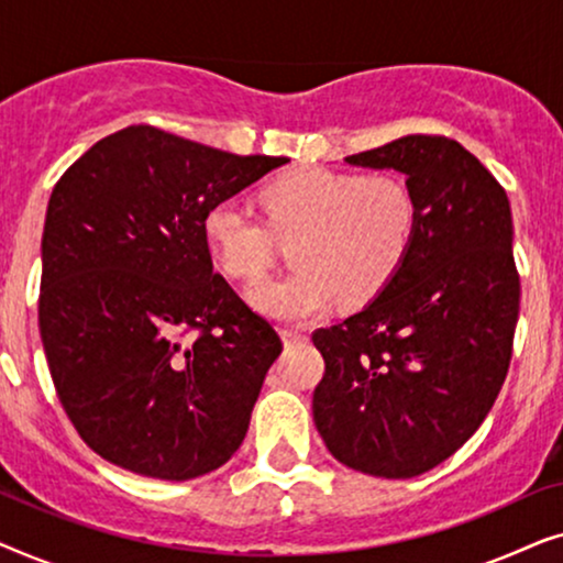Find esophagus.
Returning <instances> with one entry per match:
<instances>
[{
    "label": "esophagus",
    "mask_w": 563,
    "mask_h": 563,
    "mask_svg": "<svg viewBox=\"0 0 563 563\" xmlns=\"http://www.w3.org/2000/svg\"><path fill=\"white\" fill-rule=\"evenodd\" d=\"M282 338H284V345H302V343H307V335L305 333H299V330H289V328L282 330Z\"/></svg>",
    "instance_id": "obj_1"
}]
</instances>
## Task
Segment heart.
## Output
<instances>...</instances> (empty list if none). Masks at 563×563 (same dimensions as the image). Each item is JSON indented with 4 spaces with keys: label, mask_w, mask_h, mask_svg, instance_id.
Returning a JSON list of instances; mask_svg holds the SVG:
<instances>
[{
    "label": "heart",
    "mask_w": 563,
    "mask_h": 563,
    "mask_svg": "<svg viewBox=\"0 0 563 563\" xmlns=\"http://www.w3.org/2000/svg\"><path fill=\"white\" fill-rule=\"evenodd\" d=\"M266 220L222 199L207 207L202 235L218 266L238 282H258L291 241L295 274L256 284L251 302L274 318L307 320L341 302L372 305L410 258L418 205L395 176H361L320 166L291 168L261 189Z\"/></svg>",
    "instance_id": "1"
}]
</instances>
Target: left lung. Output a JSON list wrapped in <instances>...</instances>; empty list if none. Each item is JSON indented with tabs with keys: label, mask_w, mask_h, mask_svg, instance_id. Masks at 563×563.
<instances>
[{
	"label": "left lung",
	"mask_w": 563,
	"mask_h": 563,
	"mask_svg": "<svg viewBox=\"0 0 563 563\" xmlns=\"http://www.w3.org/2000/svg\"><path fill=\"white\" fill-rule=\"evenodd\" d=\"M345 161L402 172L418 233L379 299L312 333L325 361L312 418L341 464L410 479L476 433L510 368L520 312L510 199L445 135H405Z\"/></svg>",
	"instance_id": "8db88e82"
}]
</instances>
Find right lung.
Returning a JSON list of instances; mask_svg holds the SVG:
<instances>
[{
	"mask_svg": "<svg viewBox=\"0 0 563 563\" xmlns=\"http://www.w3.org/2000/svg\"><path fill=\"white\" fill-rule=\"evenodd\" d=\"M284 164L130 125L53 187L37 325L68 420L110 464L184 482L243 443L282 338L212 272L202 218Z\"/></svg>",
	"mask_w": 563,
	"mask_h": 563,
	"instance_id": "obj_1",
	"label": "right lung"
}]
</instances>
